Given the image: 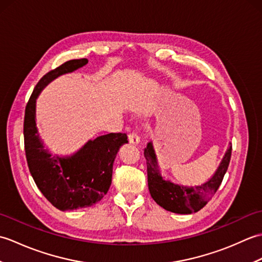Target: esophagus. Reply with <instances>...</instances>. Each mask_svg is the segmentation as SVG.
Instances as JSON below:
<instances>
[{
    "label": "esophagus",
    "mask_w": 262,
    "mask_h": 262,
    "mask_svg": "<svg viewBox=\"0 0 262 262\" xmlns=\"http://www.w3.org/2000/svg\"><path fill=\"white\" fill-rule=\"evenodd\" d=\"M128 141H129L130 144H134V145H137L140 143V137H138L137 134L135 133H132V134L128 135Z\"/></svg>",
    "instance_id": "esophagus-1"
}]
</instances>
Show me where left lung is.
I'll list each match as a JSON object with an SVG mask.
<instances>
[{
	"instance_id": "left-lung-1",
	"label": "left lung",
	"mask_w": 262,
	"mask_h": 262,
	"mask_svg": "<svg viewBox=\"0 0 262 262\" xmlns=\"http://www.w3.org/2000/svg\"><path fill=\"white\" fill-rule=\"evenodd\" d=\"M232 145L226 149L219 168L213 177L200 186L187 187L172 182L161 174L158 159L152 142H148L144 149V157L147 165L148 190L155 203L164 209L176 214H191L202 209L207 204L217 189L229 168Z\"/></svg>"
}]
</instances>
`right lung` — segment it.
Here are the masks:
<instances>
[{"label":"right lung","instance_id":"right-lung-1","mask_svg":"<svg viewBox=\"0 0 262 262\" xmlns=\"http://www.w3.org/2000/svg\"><path fill=\"white\" fill-rule=\"evenodd\" d=\"M88 64L86 58L72 59L51 71L38 82L25 111L24 136L28 168L39 190L57 209L90 207L107 193L113 178V165L126 134L98 136L71 154H56L46 147L36 122L39 94L57 77L73 73Z\"/></svg>","mask_w":262,"mask_h":262}]
</instances>
